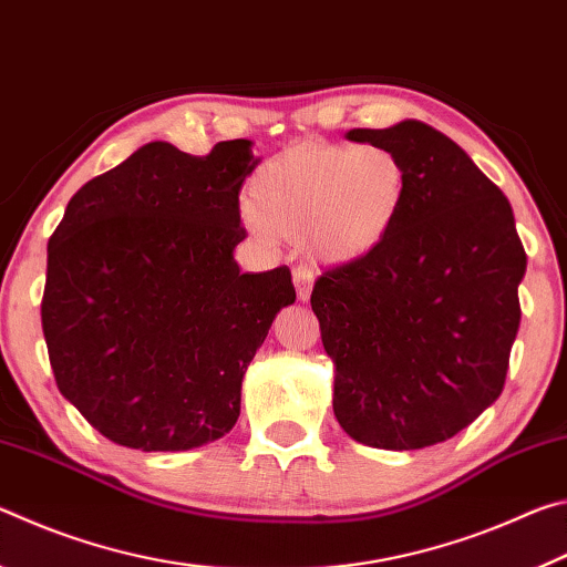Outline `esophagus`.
<instances>
[{
	"label": "esophagus",
	"mask_w": 567,
	"mask_h": 567,
	"mask_svg": "<svg viewBox=\"0 0 567 567\" xmlns=\"http://www.w3.org/2000/svg\"><path fill=\"white\" fill-rule=\"evenodd\" d=\"M295 290H297V297L300 300H310V292H312V282H315V275L307 270V267H295Z\"/></svg>",
	"instance_id": "1"
}]
</instances>
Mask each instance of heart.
Returning <instances> with one entry per match:
<instances>
[{"instance_id": "obj_1", "label": "heart", "mask_w": 567, "mask_h": 567, "mask_svg": "<svg viewBox=\"0 0 567 567\" xmlns=\"http://www.w3.org/2000/svg\"><path fill=\"white\" fill-rule=\"evenodd\" d=\"M249 192V229L305 239L320 262L350 265L392 235L408 199V169L390 147L307 140L267 159Z\"/></svg>"}]
</instances>
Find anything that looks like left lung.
Here are the masks:
<instances>
[{
    "instance_id": "obj_1",
    "label": "left lung",
    "mask_w": 567,
    "mask_h": 567,
    "mask_svg": "<svg viewBox=\"0 0 567 567\" xmlns=\"http://www.w3.org/2000/svg\"><path fill=\"white\" fill-rule=\"evenodd\" d=\"M348 140L398 152L408 199L380 249L312 287L334 364V417L370 447L445 443L505 385L527 267L513 207L425 122L350 130Z\"/></svg>"
}]
</instances>
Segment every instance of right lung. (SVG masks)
I'll return each mask as SVG.
<instances>
[{
  "instance_id": "right-lung-1",
  "label": "right lung",
  "mask_w": 567,
  "mask_h": 567,
  "mask_svg": "<svg viewBox=\"0 0 567 567\" xmlns=\"http://www.w3.org/2000/svg\"><path fill=\"white\" fill-rule=\"evenodd\" d=\"M252 142H150L76 189L47 245L42 330L62 395L112 443L177 453L239 417L247 364L295 302L287 267L239 272Z\"/></svg>"
}]
</instances>
